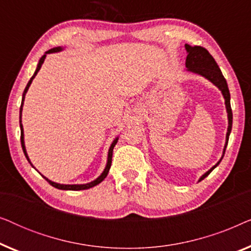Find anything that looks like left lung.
<instances>
[{
	"mask_svg": "<svg viewBox=\"0 0 251 251\" xmlns=\"http://www.w3.org/2000/svg\"><path fill=\"white\" fill-rule=\"evenodd\" d=\"M185 49L187 51L186 63H185L186 64L187 71L201 75V76H203L207 78V80L210 81L211 83H214L216 87L222 91L223 97L225 99L226 112H227V119H228V128H227V132H226V142H225L224 151H223V156H224L226 146H227V143H228L229 133H231V130H232V122H233V114H232V108H231V95H229L227 82H226L225 77L223 76L222 71L219 70L218 65L214 59V57L209 53V51L207 49H204V48L202 47H198V46L191 47L188 46V44H185ZM223 156L221 157V160H219L218 162L211 168V169H209L207 173L202 175L199 181L204 179V178L207 177L219 163H221Z\"/></svg>",
	"mask_w": 251,
	"mask_h": 251,
	"instance_id": "8db88e82",
	"label": "left lung"
}]
</instances>
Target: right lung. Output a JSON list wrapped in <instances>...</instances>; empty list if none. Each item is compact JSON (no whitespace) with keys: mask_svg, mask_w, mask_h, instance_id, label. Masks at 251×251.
Segmentation results:
<instances>
[{"mask_svg":"<svg viewBox=\"0 0 251 251\" xmlns=\"http://www.w3.org/2000/svg\"><path fill=\"white\" fill-rule=\"evenodd\" d=\"M61 50H63V48H61V47L52 48V49L48 50L47 52L44 53L42 57H41V59L39 60V64H37V67H36V70H35V73H34V74H33V76L30 77V80L28 81V83H27L26 88H25V90H24V94H23L22 105H20V112H19L20 132H22V133H20V142H22L23 151H24V153H25V156H26V159L28 160V162H29V163H30V161H29V159H28V155H27V152H26V147H25V142H24V129H23V125H22V112H23V105H24V100H25V96H26V92H27V90H28V88H29L30 83H32V81L34 80V77L36 76L37 72L40 71V68L42 67V64L44 63V59H46L47 54H48V53H53V52H59V51H61ZM118 140H119V137H116V138H115L114 140H113V143H112L111 147H109V150H108V156H107V163H106V167H105L104 171H102L100 176H99L98 178H96L95 180L90 181V183H87V184H74V185H65V184H58V183H54V181H51L50 179H48V178H47V177H44V176H42V177L44 178V179H46V180L48 181V183H49V184L51 185V186L56 187V188H58V190H65V191H81V190H88V188H91V187H94V186H96V185H98L99 183H101V181L104 180L105 178H106V176H107V174H108V171H109V168H111V164H112L113 149H114V146L116 145V143H118ZM30 166H33V164L30 163Z\"/></svg>","mask_w":251,"mask_h":251,"instance_id":"right-lung-1","label":"right lung"}]
</instances>
